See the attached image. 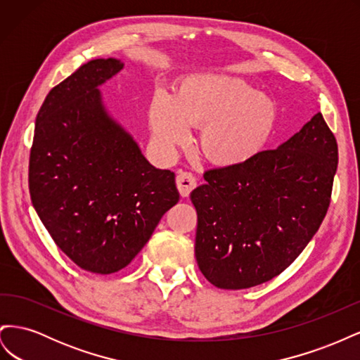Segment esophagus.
Returning a JSON list of instances; mask_svg holds the SVG:
<instances>
[{
  "instance_id": "obj_1",
  "label": "esophagus",
  "mask_w": 360,
  "mask_h": 360,
  "mask_svg": "<svg viewBox=\"0 0 360 360\" xmlns=\"http://www.w3.org/2000/svg\"><path fill=\"white\" fill-rule=\"evenodd\" d=\"M176 181H177V188L181 197H189L192 189H195V186H197V179H195L193 174L188 171H179Z\"/></svg>"
}]
</instances>
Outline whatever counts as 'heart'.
Returning <instances> with one entry per match:
<instances>
[{
  "mask_svg": "<svg viewBox=\"0 0 360 360\" xmlns=\"http://www.w3.org/2000/svg\"><path fill=\"white\" fill-rule=\"evenodd\" d=\"M271 97L226 75H192L172 97L159 93L148 105L155 147L171 156L191 139L189 127H201L198 144L213 165L237 168L263 153L278 124Z\"/></svg>",
  "mask_w": 360,
  "mask_h": 360,
  "instance_id": "b5f03b06",
  "label": "heart"
}]
</instances>
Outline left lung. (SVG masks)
<instances>
[{
  "label": "left lung",
  "mask_w": 360,
  "mask_h": 360,
  "mask_svg": "<svg viewBox=\"0 0 360 360\" xmlns=\"http://www.w3.org/2000/svg\"><path fill=\"white\" fill-rule=\"evenodd\" d=\"M336 165V139L319 112L246 165L207 171L191 193L195 257L205 279L242 290L284 271L328 213Z\"/></svg>",
  "instance_id": "left-lung-1"
}]
</instances>
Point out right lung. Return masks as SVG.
I'll use <instances>...</instances> for the list:
<instances>
[{
    "label": "right lung",
    "instance_id": "obj_1",
    "mask_svg": "<svg viewBox=\"0 0 360 360\" xmlns=\"http://www.w3.org/2000/svg\"><path fill=\"white\" fill-rule=\"evenodd\" d=\"M123 68L91 60L53 86L30 153L40 221L75 264L101 275L126 267L180 198L176 174L151 165L103 103L99 86Z\"/></svg>",
    "mask_w": 360,
    "mask_h": 360
}]
</instances>
